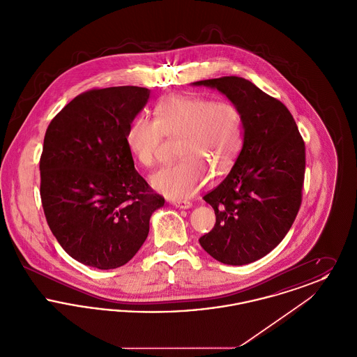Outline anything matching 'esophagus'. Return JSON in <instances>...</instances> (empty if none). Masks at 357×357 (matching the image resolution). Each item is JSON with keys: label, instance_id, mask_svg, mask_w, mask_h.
<instances>
[{"label": "esophagus", "instance_id": "1", "mask_svg": "<svg viewBox=\"0 0 357 357\" xmlns=\"http://www.w3.org/2000/svg\"><path fill=\"white\" fill-rule=\"evenodd\" d=\"M172 204H174L175 207L183 208V210H187V208H190V207L192 206V204L188 202V201H172Z\"/></svg>", "mask_w": 357, "mask_h": 357}]
</instances>
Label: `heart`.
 <instances>
[{
    "instance_id": "heart-1",
    "label": "heart",
    "mask_w": 357,
    "mask_h": 357,
    "mask_svg": "<svg viewBox=\"0 0 357 357\" xmlns=\"http://www.w3.org/2000/svg\"><path fill=\"white\" fill-rule=\"evenodd\" d=\"M153 120L136 118L126 132L130 153L144 167H153L163 136L178 139L176 165L150 178L155 191L174 199L198 192L211 178L231 169L243 144V118L231 102L192 95H171L153 108Z\"/></svg>"
}]
</instances>
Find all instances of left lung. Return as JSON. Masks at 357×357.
Segmentation results:
<instances>
[{
  "label": "left lung",
  "instance_id": "8db88e82",
  "mask_svg": "<svg viewBox=\"0 0 357 357\" xmlns=\"http://www.w3.org/2000/svg\"><path fill=\"white\" fill-rule=\"evenodd\" d=\"M192 85L220 91L243 118V144L233 169L204 197L215 225L199 243L222 264L246 265L271 253L296 220L305 144L288 108L252 82L225 76Z\"/></svg>",
  "mask_w": 357,
  "mask_h": 357
}]
</instances>
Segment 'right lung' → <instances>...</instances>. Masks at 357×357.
<instances>
[{
	"label": "right lung",
	"mask_w": 357,
	"mask_h": 357,
	"mask_svg": "<svg viewBox=\"0 0 357 357\" xmlns=\"http://www.w3.org/2000/svg\"><path fill=\"white\" fill-rule=\"evenodd\" d=\"M150 99L142 86L91 89L47 128L40 195L47 222L76 261L102 271L127 264L144 243L165 198L139 175L126 143Z\"/></svg>",
	"instance_id": "1"
}]
</instances>
